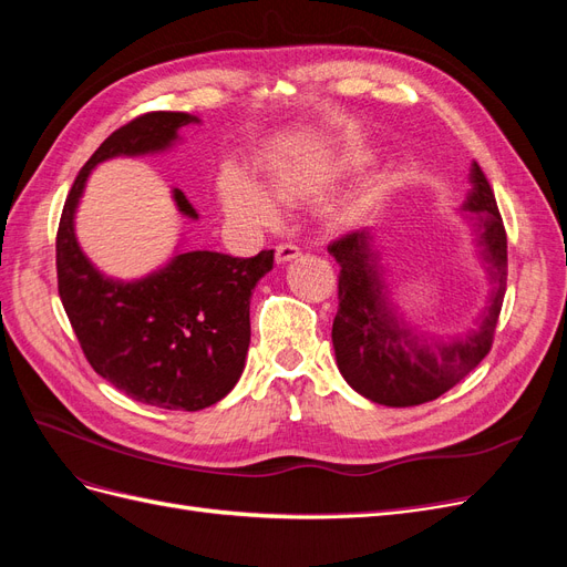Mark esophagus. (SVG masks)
I'll use <instances>...</instances> for the list:
<instances>
[{
  "mask_svg": "<svg viewBox=\"0 0 567 567\" xmlns=\"http://www.w3.org/2000/svg\"><path fill=\"white\" fill-rule=\"evenodd\" d=\"M298 257H300V248L298 246H293V244L277 246V262L279 265H286L290 260H298Z\"/></svg>",
  "mask_w": 567,
  "mask_h": 567,
  "instance_id": "34e87169",
  "label": "esophagus"
}]
</instances>
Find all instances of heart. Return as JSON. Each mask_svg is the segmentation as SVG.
Segmentation results:
<instances>
[{
    "label": "heart",
    "mask_w": 567,
    "mask_h": 567,
    "mask_svg": "<svg viewBox=\"0 0 567 567\" xmlns=\"http://www.w3.org/2000/svg\"><path fill=\"white\" fill-rule=\"evenodd\" d=\"M367 161L364 153L281 158L269 165L265 188L248 177L241 167L227 165L219 175V200L227 215L241 225H271L279 217L277 203L288 205L319 196L326 188L364 167ZM373 210V196H354L336 203L329 210V221L336 229H352L367 221Z\"/></svg>",
    "instance_id": "heart-1"
}]
</instances>
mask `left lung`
Returning <instances> with one entry per match:
<instances>
[{"instance_id": "left-lung-1", "label": "left lung", "mask_w": 567, "mask_h": 567, "mask_svg": "<svg viewBox=\"0 0 567 567\" xmlns=\"http://www.w3.org/2000/svg\"><path fill=\"white\" fill-rule=\"evenodd\" d=\"M468 179L471 192L461 213L487 271V298L466 333L435 338L398 312L371 231H352L329 246L340 265L331 331L336 362L350 388L375 404L416 406L437 400L466 379L492 348L506 293V231L477 163L471 165Z\"/></svg>"}]
</instances>
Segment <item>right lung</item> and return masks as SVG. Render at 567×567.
I'll use <instances>...</instances> for the list:
<instances>
[{
    "label": "right lung",
    "mask_w": 567,
    "mask_h": 567,
    "mask_svg": "<svg viewBox=\"0 0 567 567\" xmlns=\"http://www.w3.org/2000/svg\"><path fill=\"white\" fill-rule=\"evenodd\" d=\"M196 115L156 111L115 130L84 163L65 198L56 234L59 296L92 369L127 398L158 409L198 411L219 402L241 379L250 346V296L274 267V250L231 257L177 250L142 279H113L82 252L75 210L92 169L111 158L163 153ZM184 217L198 213L182 188Z\"/></svg>",
    "instance_id": "add662e5"
}]
</instances>
